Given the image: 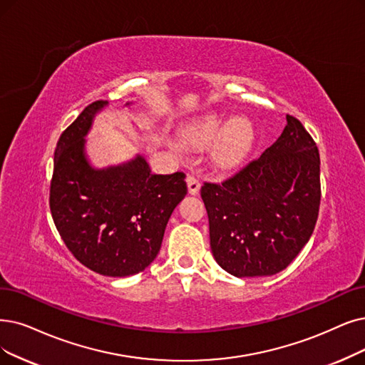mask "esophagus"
I'll use <instances>...</instances> for the list:
<instances>
[{
	"label": "esophagus",
	"mask_w": 365,
	"mask_h": 365,
	"mask_svg": "<svg viewBox=\"0 0 365 365\" xmlns=\"http://www.w3.org/2000/svg\"><path fill=\"white\" fill-rule=\"evenodd\" d=\"M187 187H188V193L196 196L200 190V182L193 175H187Z\"/></svg>",
	"instance_id": "34e87169"
}]
</instances>
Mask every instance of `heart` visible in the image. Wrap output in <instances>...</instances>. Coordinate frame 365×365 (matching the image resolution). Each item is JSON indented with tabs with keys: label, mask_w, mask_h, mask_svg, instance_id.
Listing matches in <instances>:
<instances>
[{
	"label": "heart",
	"mask_w": 365,
	"mask_h": 365,
	"mask_svg": "<svg viewBox=\"0 0 365 365\" xmlns=\"http://www.w3.org/2000/svg\"><path fill=\"white\" fill-rule=\"evenodd\" d=\"M255 139V124L244 115L229 118L220 113H208L184 133L188 148L207 151L214 147L212 162L218 168H233L242 163L250 154Z\"/></svg>",
	"instance_id": "b5f03b06"
}]
</instances>
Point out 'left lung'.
Listing matches in <instances>:
<instances>
[{
  "label": "left lung",
  "instance_id": "obj_1",
  "mask_svg": "<svg viewBox=\"0 0 365 365\" xmlns=\"http://www.w3.org/2000/svg\"><path fill=\"white\" fill-rule=\"evenodd\" d=\"M282 136L220 184L205 182L211 250L229 274L283 271L309 242L320 203V158L304 125L286 115Z\"/></svg>",
  "mask_w": 365,
  "mask_h": 365
}]
</instances>
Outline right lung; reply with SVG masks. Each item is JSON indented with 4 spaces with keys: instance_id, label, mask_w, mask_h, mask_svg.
<instances>
[{
    "instance_id": "add662e5",
    "label": "right lung",
    "mask_w": 365,
    "mask_h": 365,
    "mask_svg": "<svg viewBox=\"0 0 365 365\" xmlns=\"http://www.w3.org/2000/svg\"><path fill=\"white\" fill-rule=\"evenodd\" d=\"M106 106L103 100L86 106L60 136L49 205L64 244L82 265L101 275L128 277L158 255L187 185L182 172L153 173L140 154L121 165L93 166L85 136Z\"/></svg>"
}]
</instances>
